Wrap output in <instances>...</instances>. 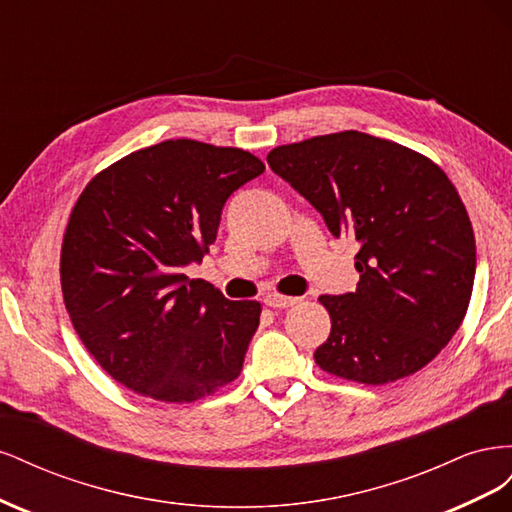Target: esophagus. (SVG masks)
<instances>
[{
    "mask_svg": "<svg viewBox=\"0 0 512 512\" xmlns=\"http://www.w3.org/2000/svg\"><path fill=\"white\" fill-rule=\"evenodd\" d=\"M301 299L297 297H282V294H267L265 297V305L269 307H275V309H284V307H290V305H297Z\"/></svg>",
    "mask_w": 512,
    "mask_h": 512,
    "instance_id": "1",
    "label": "esophagus"
}]
</instances>
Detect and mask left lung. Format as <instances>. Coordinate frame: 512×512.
I'll return each mask as SVG.
<instances>
[{"label": "left lung", "mask_w": 512, "mask_h": 512, "mask_svg": "<svg viewBox=\"0 0 512 512\" xmlns=\"http://www.w3.org/2000/svg\"><path fill=\"white\" fill-rule=\"evenodd\" d=\"M267 162L333 237L359 241L356 290L318 299L331 335L316 363L339 378L386 384L436 359L468 312L476 273L468 211L444 170L356 130L275 147Z\"/></svg>", "instance_id": "1"}]
</instances>
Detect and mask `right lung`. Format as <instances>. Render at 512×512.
I'll return each mask as SVG.
<instances>
[{"label": "right lung", "mask_w": 512, "mask_h": 512, "mask_svg": "<svg viewBox=\"0 0 512 512\" xmlns=\"http://www.w3.org/2000/svg\"><path fill=\"white\" fill-rule=\"evenodd\" d=\"M250 151L164 141L89 181L61 245L74 331L108 376L160 401H196L235 380L260 322L183 269L218 235L232 192L262 175Z\"/></svg>", "instance_id": "1"}]
</instances>
